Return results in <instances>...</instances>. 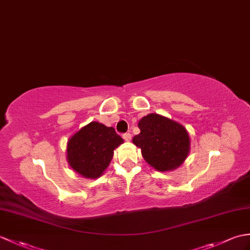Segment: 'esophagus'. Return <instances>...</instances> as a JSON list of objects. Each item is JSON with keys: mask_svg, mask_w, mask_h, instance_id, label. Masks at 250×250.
Here are the masks:
<instances>
[{"mask_svg": "<svg viewBox=\"0 0 250 250\" xmlns=\"http://www.w3.org/2000/svg\"><path fill=\"white\" fill-rule=\"evenodd\" d=\"M123 137H124L125 141H126V142H130V141H131V137H132V135L130 134V133H125V134H123Z\"/></svg>", "mask_w": 250, "mask_h": 250, "instance_id": "esophagus-1", "label": "esophagus"}]
</instances>
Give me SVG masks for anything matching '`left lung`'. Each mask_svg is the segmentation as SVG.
Segmentation results:
<instances>
[{"instance_id":"8db88e82","label":"left lung","mask_w":250,"mask_h":250,"mask_svg":"<svg viewBox=\"0 0 250 250\" xmlns=\"http://www.w3.org/2000/svg\"><path fill=\"white\" fill-rule=\"evenodd\" d=\"M138 127L141 133L133 137V144L142 149L143 158L154 169L173 170L188 158L190 142L182 125L149 114L139 120Z\"/></svg>"}]
</instances>
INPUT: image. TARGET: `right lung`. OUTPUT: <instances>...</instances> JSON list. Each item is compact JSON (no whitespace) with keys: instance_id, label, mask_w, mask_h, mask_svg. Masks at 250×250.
<instances>
[{"instance_id":"add662e5","label":"right lung","mask_w":250,"mask_h":250,"mask_svg":"<svg viewBox=\"0 0 250 250\" xmlns=\"http://www.w3.org/2000/svg\"><path fill=\"white\" fill-rule=\"evenodd\" d=\"M123 143L114 127L91 121L68 141L67 161L82 177L97 179L111 163L114 150Z\"/></svg>"}]
</instances>
